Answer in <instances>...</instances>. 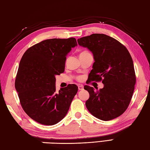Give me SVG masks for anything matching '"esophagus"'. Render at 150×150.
<instances>
[{"instance_id":"34e87169","label":"esophagus","mask_w":150,"mask_h":150,"mask_svg":"<svg viewBox=\"0 0 150 150\" xmlns=\"http://www.w3.org/2000/svg\"><path fill=\"white\" fill-rule=\"evenodd\" d=\"M78 89L79 90L83 89V86H81V85H79V86H78Z\"/></svg>"}]
</instances>
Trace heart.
Listing matches in <instances>:
<instances>
[{"instance_id": "obj_1", "label": "heart", "mask_w": 150, "mask_h": 150, "mask_svg": "<svg viewBox=\"0 0 150 150\" xmlns=\"http://www.w3.org/2000/svg\"><path fill=\"white\" fill-rule=\"evenodd\" d=\"M87 52H86V51H83V52H82L81 53H87ZM81 53H80V54H81ZM78 80H81V76H79V77L78 78Z\"/></svg>"}]
</instances>
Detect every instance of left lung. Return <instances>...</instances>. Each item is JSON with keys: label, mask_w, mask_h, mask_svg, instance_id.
<instances>
[{"label": "left lung", "mask_w": 150, "mask_h": 150, "mask_svg": "<svg viewBox=\"0 0 150 150\" xmlns=\"http://www.w3.org/2000/svg\"><path fill=\"white\" fill-rule=\"evenodd\" d=\"M81 46L93 53L95 62L89 81H100L104 87L94 91L85 86L89 93L86 106L98 119L109 121L125 112L131 100L136 83L133 61L126 47L104 34H93L78 39Z\"/></svg>", "instance_id": "1"}]
</instances>
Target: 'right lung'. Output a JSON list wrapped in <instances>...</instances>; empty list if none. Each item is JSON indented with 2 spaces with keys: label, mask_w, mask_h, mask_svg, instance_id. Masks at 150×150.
I'll use <instances>...</instances> for the list:
<instances>
[{
  "label": "right lung",
  "mask_w": 150,
  "mask_h": 150,
  "mask_svg": "<svg viewBox=\"0 0 150 150\" xmlns=\"http://www.w3.org/2000/svg\"><path fill=\"white\" fill-rule=\"evenodd\" d=\"M76 46L74 38L47 39L31 46L23 55L15 87L23 109L36 122L55 125L69 111L78 86L69 84L57 91L55 76L64 72L66 56Z\"/></svg>",
  "instance_id": "right-lung-1"
}]
</instances>
